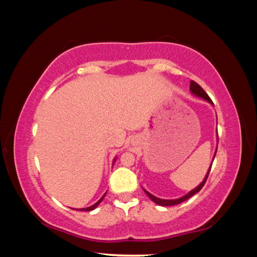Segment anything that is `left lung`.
I'll return each instance as SVG.
<instances>
[{
  "label": "left lung",
  "instance_id": "1",
  "mask_svg": "<svg viewBox=\"0 0 257 257\" xmlns=\"http://www.w3.org/2000/svg\"><path fill=\"white\" fill-rule=\"evenodd\" d=\"M190 90H191V93H192L193 95H195V96H198V97H200V98H203V99L207 100L208 103L213 105L212 100L210 99V97L208 96L207 93H206V92L203 90V88H201L200 85H199L198 83H196L195 81H191V83H190ZM216 137H217V132H216ZM216 139H217V138H216ZM217 141H219V139H217ZM216 150H217V147H216ZM216 150H215L214 155H213V160H214V158H215ZM213 160H212V161H213ZM211 166H212V164L210 165V167H209V169H208V172H207V175L205 176L204 180L201 181V183H200L199 185H197L195 189L190 191L188 194H185L184 196H182V197H180V198H176V199H162V198H158L157 196L152 195L151 193L146 191L145 189H144V191H145V193L147 194V195L149 196V198H150L152 201H154V203L157 204V205H160V206H163V207H168V206H175V205H178V204H181V203H183L184 200L189 199V198L192 197L193 195H195L196 193H198L201 189H203V186L205 185V183H206V181H207V178H208V176H209V173H210V169H211Z\"/></svg>",
  "mask_w": 257,
  "mask_h": 257
}]
</instances>
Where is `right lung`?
Wrapping results in <instances>:
<instances>
[{"mask_svg": "<svg viewBox=\"0 0 257 257\" xmlns=\"http://www.w3.org/2000/svg\"><path fill=\"white\" fill-rule=\"evenodd\" d=\"M115 159H116V158H115ZM115 159L113 160V163L115 162ZM105 195H106V193L102 196V198H100L98 201H96V203H95L94 205H92V206H90V207H88V208H81V209H75V210H79V211H91V210H94L100 203H102V200L104 199Z\"/></svg>", "mask_w": 257, "mask_h": 257, "instance_id": "add662e5", "label": "right lung"}]
</instances>
